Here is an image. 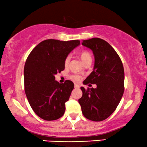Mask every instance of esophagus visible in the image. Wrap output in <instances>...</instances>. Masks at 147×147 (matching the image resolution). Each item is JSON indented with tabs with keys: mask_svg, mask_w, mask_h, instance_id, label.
Here are the masks:
<instances>
[{
	"mask_svg": "<svg viewBox=\"0 0 147 147\" xmlns=\"http://www.w3.org/2000/svg\"><path fill=\"white\" fill-rule=\"evenodd\" d=\"M75 88H77V89H78V88H79V86L78 85V84H75Z\"/></svg>",
	"mask_w": 147,
	"mask_h": 147,
	"instance_id": "34e87169",
	"label": "esophagus"
}]
</instances>
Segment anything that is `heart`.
I'll return each instance as SVG.
<instances>
[{
    "instance_id": "heart-1",
    "label": "heart",
    "mask_w": 147,
    "mask_h": 147,
    "mask_svg": "<svg viewBox=\"0 0 147 147\" xmlns=\"http://www.w3.org/2000/svg\"><path fill=\"white\" fill-rule=\"evenodd\" d=\"M80 55V58L82 61H83V63H84L85 61H86L92 60V56H91V54L88 51H87V50H83V51H82L80 52V55ZM70 55H68V56L65 57V60H64V64H65V66H67V65H68L69 62H70ZM70 78H71L73 81L78 82V81H79L81 79V77L77 75H73L70 77Z\"/></svg>"
}]
</instances>
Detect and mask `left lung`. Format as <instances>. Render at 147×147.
Here are the masks:
<instances>
[{"label": "left lung", "instance_id": "8db88e82", "mask_svg": "<svg viewBox=\"0 0 147 147\" xmlns=\"http://www.w3.org/2000/svg\"><path fill=\"white\" fill-rule=\"evenodd\" d=\"M84 46L92 50L95 56L93 71L84 84H96L97 88L81 87L83 95L79 99L84 116L100 122L115 111L124 90V71L120 57L108 42L99 38L84 40Z\"/></svg>", "mask_w": 147, "mask_h": 147}]
</instances>
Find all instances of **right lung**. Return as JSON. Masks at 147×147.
<instances>
[{
    "label": "right lung",
    "instance_id": "obj_1",
    "mask_svg": "<svg viewBox=\"0 0 147 147\" xmlns=\"http://www.w3.org/2000/svg\"><path fill=\"white\" fill-rule=\"evenodd\" d=\"M79 44V40L47 39L38 43L27 58L25 95L34 112L44 120H56L64 114L65 103L70 98L74 84L70 80L59 84L55 75L64 70L65 57Z\"/></svg>",
    "mask_w": 147,
    "mask_h": 147
}]
</instances>
